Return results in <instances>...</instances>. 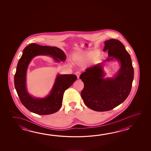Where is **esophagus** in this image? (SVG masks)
I'll return each mask as SVG.
<instances>
[{
    "label": "esophagus",
    "instance_id": "esophagus-1",
    "mask_svg": "<svg viewBox=\"0 0 151 151\" xmlns=\"http://www.w3.org/2000/svg\"><path fill=\"white\" fill-rule=\"evenodd\" d=\"M75 74H76L77 77V78L79 79V76H80V75H81V72H80V71H77V72L75 73Z\"/></svg>",
    "mask_w": 151,
    "mask_h": 151
}]
</instances>
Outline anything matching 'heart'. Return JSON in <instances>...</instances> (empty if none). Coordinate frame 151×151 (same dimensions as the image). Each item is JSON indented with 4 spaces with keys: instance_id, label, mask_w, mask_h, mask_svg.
Returning <instances> with one entry per match:
<instances>
[{
    "instance_id": "b5f03b06",
    "label": "heart",
    "mask_w": 151,
    "mask_h": 151,
    "mask_svg": "<svg viewBox=\"0 0 151 151\" xmlns=\"http://www.w3.org/2000/svg\"><path fill=\"white\" fill-rule=\"evenodd\" d=\"M99 52L98 50H94L93 52H89L85 54L75 55L73 56V60L75 62L81 61L84 60L91 58V57H96L99 55Z\"/></svg>"
}]
</instances>
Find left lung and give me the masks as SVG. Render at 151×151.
Returning <instances> with one entry per match:
<instances>
[{
    "label": "left lung",
    "mask_w": 151,
    "mask_h": 151,
    "mask_svg": "<svg viewBox=\"0 0 151 151\" xmlns=\"http://www.w3.org/2000/svg\"><path fill=\"white\" fill-rule=\"evenodd\" d=\"M107 50L109 58L106 60L114 58L121 65L116 76L104 78L103 65L99 63L87 68L79 77L84 84L82 99L87 106L95 111H110L122 103L130 93L133 81L131 56L124 45L119 40H107L103 52Z\"/></svg>",
    "instance_id": "obj_1"
}]
</instances>
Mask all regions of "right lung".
<instances>
[{"mask_svg": "<svg viewBox=\"0 0 151 151\" xmlns=\"http://www.w3.org/2000/svg\"><path fill=\"white\" fill-rule=\"evenodd\" d=\"M51 56L55 60L64 61L66 56L64 52L56 47L41 46L32 43L25 47L18 63L14 77L16 90L22 105L35 114L48 115L56 113L62 105L64 91L76 80L75 75H57L52 89L44 99H34L30 96L26 88V75L28 66L33 57L37 55Z\"/></svg>", "mask_w": 151, "mask_h": 151, "instance_id": "obj_1", "label": "right lung"}]
</instances>
